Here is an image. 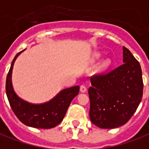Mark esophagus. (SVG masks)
I'll list each match as a JSON object with an SVG mask.
<instances>
[{
	"instance_id": "34e87169",
	"label": "esophagus",
	"mask_w": 149,
	"mask_h": 149,
	"mask_svg": "<svg viewBox=\"0 0 149 149\" xmlns=\"http://www.w3.org/2000/svg\"><path fill=\"white\" fill-rule=\"evenodd\" d=\"M80 91H81V92H82V93H85V92H86V91H87V87L85 85H81L80 86Z\"/></svg>"
}]
</instances>
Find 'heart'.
Returning a JSON list of instances; mask_svg holds the SVG:
<instances>
[{
    "instance_id": "heart-1",
    "label": "heart",
    "mask_w": 149,
    "mask_h": 149,
    "mask_svg": "<svg viewBox=\"0 0 149 149\" xmlns=\"http://www.w3.org/2000/svg\"><path fill=\"white\" fill-rule=\"evenodd\" d=\"M109 64V62H106L105 63H104V65H108Z\"/></svg>"
}]
</instances>
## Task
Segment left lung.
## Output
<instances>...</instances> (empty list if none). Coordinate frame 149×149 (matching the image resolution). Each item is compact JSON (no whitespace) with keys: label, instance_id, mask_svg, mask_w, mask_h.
I'll return each mask as SVG.
<instances>
[{"label":"left lung","instance_id":"left-lung-1","mask_svg":"<svg viewBox=\"0 0 149 149\" xmlns=\"http://www.w3.org/2000/svg\"><path fill=\"white\" fill-rule=\"evenodd\" d=\"M121 65L91 77L88 93L91 102L90 118L102 129L125 125L134 115L143 97V83L140 64L123 46Z\"/></svg>","mask_w":149,"mask_h":149}]
</instances>
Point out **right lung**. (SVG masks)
Instances as JSON below:
<instances>
[{
  "label": "right lung",
  "instance_id": "1",
  "mask_svg": "<svg viewBox=\"0 0 149 149\" xmlns=\"http://www.w3.org/2000/svg\"><path fill=\"white\" fill-rule=\"evenodd\" d=\"M24 50L15 55L7 75L6 91L10 105L16 117L24 125L40 129L55 127L63 121L72 100L78 95L80 87L76 86L63 90L53 100L42 104H32L21 100L13 90L11 74L16 58Z\"/></svg>",
  "mask_w": 149,
  "mask_h": 149
}]
</instances>
